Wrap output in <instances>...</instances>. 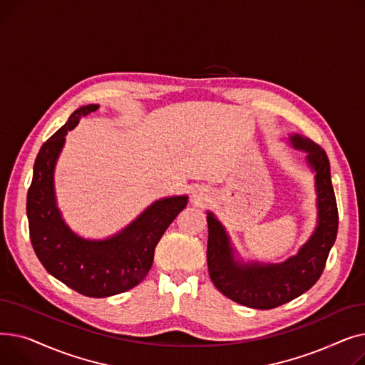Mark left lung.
<instances>
[{
  "mask_svg": "<svg viewBox=\"0 0 365 365\" xmlns=\"http://www.w3.org/2000/svg\"><path fill=\"white\" fill-rule=\"evenodd\" d=\"M290 139L297 149L308 152L306 160L317 173L318 195V226L296 256L279 264L240 263L220 222L212 213L207 216L210 278L227 299L253 309H274L308 292L319 279L337 237L339 213L327 153L299 134Z\"/></svg>",
  "mask_w": 365,
  "mask_h": 365,
  "instance_id": "8db88e82",
  "label": "left lung"
}]
</instances>
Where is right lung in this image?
Returning <instances> with one entry per match:
<instances>
[{
	"mask_svg": "<svg viewBox=\"0 0 365 365\" xmlns=\"http://www.w3.org/2000/svg\"><path fill=\"white\" fill-rule=\"evenodd\" d=\"M99 105L76 109L68 123L43 143L34 164L26 215L29 237L46 271L69 289L88 297H108L136 287L148 275L153 252L165 229L185 208L187 197L155 201L109 240L88 241L75 235L56 207L53 171L69 130Z\"/></svg>",
	"mask_w": 365,
	"mask_h": 365,
	"instance_id": "1",
	"label": "right lung"
}]
</instances>
